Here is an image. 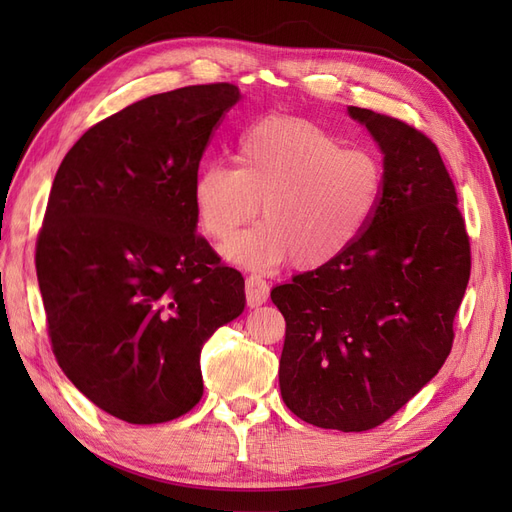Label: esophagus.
Wrapping results in <instances>:
<instances>
[{"instance_id":"obj_1","label":"esophagus","mask_w":512,"mask_h":512,"mask_svg":"<svg viewBox=\"0 0 512 512\" xmlns=\"http://www.w3.org/2000/svg\"><path fill=\"white\" fill-rule=\"evenodd\" d=\"M245 297H247V305L250 307H258L269 299V284L267 280H262L260 275H250L245 280Z\"/></svg>"}]
</instances>
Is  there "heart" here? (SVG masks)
<instances>
[{
    "label": "heart",
    "instance_id": "b5f03b06",
    "mask_svg": "<svg viewBox=\"0 0 512 512\" xmlns=\"http://www.w3.org/2000/svg\"><path fill=\"white\" fill-rule=\"evenodd\" d=\"M382 183L374 153L344 149L312 121L267 117L241 134L235 168L198 170L192 200L200 230L215 241L254 220L262 203L265 222L222 247L228 260L252 269L292 260L314 271L342 258L363 235Z\"/></svg>",
    "mask_w": 512,
    "mask_h": 512
}]
</instances>
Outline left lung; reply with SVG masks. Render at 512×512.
<instances>
[{"mask_svg":"<svg viewBox=\"0 0 512 512\" xmlns=\"http://www.w3.org/2000/svg\"><path fill=\"white\" fill-rule=\"evenodd\" d=\"M384 153L382 198L350 250L275 286L284 404L322 429L367 431L404 408L453 348L470 280L455 183L421 130L350 106Z\"/></svg>","mask_w":512,"mask_h":512,"instance_id":"obj_1","label":"left lung"}]
</instances>
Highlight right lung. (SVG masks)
Wrapping results in <instances>:
<instances>
[{
    "label": "right lung",
    "mask_w": 512,
    "mask_h": 512,
    "mask_svg": "<svg viewBox=\"0 0 512 512\" xmlns=\"http://www.w3.org/2000/svg\"><path fill=\"white\" fill-rule=\"evenodd\" d=\"M241 98L232 83L138 100L61 162L36 243L51 348L91 404L132 425L190 412L200 348L245 307V282L196 232L200 158Z\"/></svg>",
    "instance_id": "obj_1"
}]
</instances>
